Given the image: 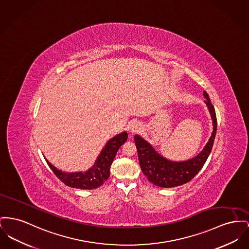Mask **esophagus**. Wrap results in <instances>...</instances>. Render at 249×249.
Here are the masks:
<instances>
[{"label":"esophagus","instance_id":"34e87169","mask_svg":"<svg viewBox=\"0 0 249 249\" xmlns=\"http://www.w3.org/2000/svg\"><path fill=\"white\" fill-rule=\"evenodd\" d=\"M142 130V126L139 123H133L131 126V132H139Z\"/></svg>","mask_w":249,"mask_h":249}]
</instances>
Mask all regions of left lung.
Returning <instances> with one entry per match:
<instances>
[{"label":"left lung","instance_id":"1","mask_svg":"<svg viewBox=\"0 0 249 249\" xmlns=\"http://www.w3.org/2000/svg\"><path fill=\"white\" fill-rule=\"evenodd\" d=\"M213 122V131L203 150L193 159L185 161H171L158 154L154 148L139 135L134 136L138 159L143 174L154 185L170 188L187 183L203 167L213 146L217 129V120L213 105L207 92H203Z\"/></svg>","mask_w":249,"mask_h":249}]
</instances>
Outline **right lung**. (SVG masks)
<instances>
[{"label": "right lung", "instance_id": "right-lung-1", "mask_svg": "<svg viewBox=\"0 0 249 249\" xmlns=\"http://www.w3.org/2000/svg\"><path fill=\"white\" fill-rule=\"evenodd\" d=\"M127 138L128 133L124 132L110 139L103 147L95 164L86 172L65 173L56 169L48 160H46V161L53 172L66 185L84 190L96 189L103 185V182L108 179L110 176L111 164L117 155V150L126 142Z\"/></svg>", "mask_w": 249, "mask_h": 249}]
</instances>
